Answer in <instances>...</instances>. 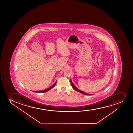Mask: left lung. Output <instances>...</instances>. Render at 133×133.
<instances>
[{
    "label": "left lung",
    "mask_w": 133,
    "mask_h": 133,
    "mask_svg": "<svg viewBox=\"0 0 133 133\" xmlns=\"http://www.w3.org/2000/svg\"><path fill=\"white\" fill-rule=\"evenodd\" d=\"M70 82H71V86L74 89V90H76L77 91L79 92L82 93V94H85V95H91V94H87V93H85L84 92L82 91L81 90H79V89L77 88V87H76V86L73 84V83H72V82L71 81V80H70Z\"/></svg>",
    "instance_id": "left-lung-1"
}]
</instances>
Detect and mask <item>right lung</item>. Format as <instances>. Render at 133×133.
<instances>
[{"instance_id": "1", "label": "right lung", "mask_w": 133, "mask_h": 133, "mask_svg": "<svg viewBox=\"0 0 133 133\" xmlns=\"http://www.w3.org/2000/svg\"><path fill=\"white\" fill-rule=\"evenodd\" d=\"M56 83H57V81H56V82L54 83V84L52 86H51L50 87H49L48 88L44 90H39V91H33L34 92H36V93H44V92H47V91H49V90H51V89L53 88V87H54L55 85H56Z\"/></svg>"}]
</instances>
